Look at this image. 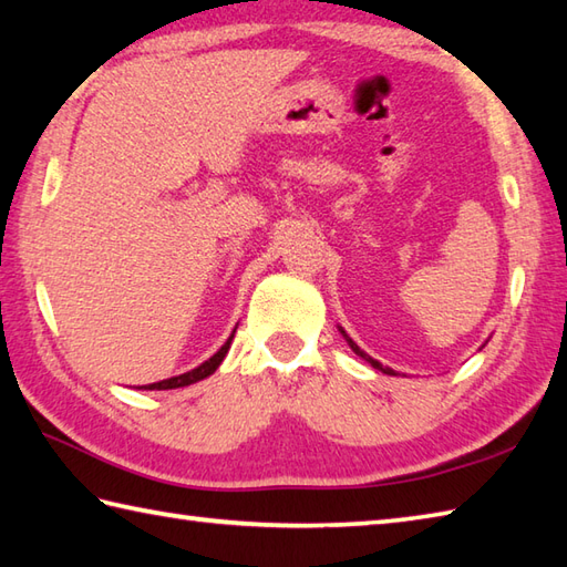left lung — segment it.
Masks as SVG:
<instances>
[{
    "label": "left lung",
    "instance_id": "1",
    "mask_svg": "<svg viewBox=\"0 0 567 567\" xmlns=\"http://www.w3.org/2000/svg\"><path fill=\"white\" fill-rule=\"evenodd\" d=\"M341 333H343V336H346V331H341ZM346 339H348V336H346ZM348 343H351V348H353V351H355V353H358V355H360V358H365V360H368V363H370V365H372V368H375V370H380V372H384V375H396V372H394V370H392V368H388V365H382V363H378V360H375V358H370V355H365V353H363V351H360V348H358V346H355V343H353V341H351V339H348Z\"/></svg>",
    "mask_w": 567,
    "mask_h": 567
}]
</instances>
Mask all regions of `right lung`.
<instances>
[{
	"label": "right lung",
	"instance_id": "1",
	"mask_svg": "<svg viewBox=\"0 0 567 567\" xmlns=\"http://www.w3.org/2000/svg\"><path fill=\"white\" fill-rule=\"evenodd\" d=\"M231 341H234V333L228 336V341L219 348V351H216L209 360H204L199 368L189 370V372H183V375H177V378H167V380H161V382H153V384H148L146 390H175V388H185V384H192V382H197V380L209 378L212 372L221 365V360L228 353V346H231Z\"/></svg>",
	"mask_w": 567,
	"mask_h": 567
}]
</instances>
